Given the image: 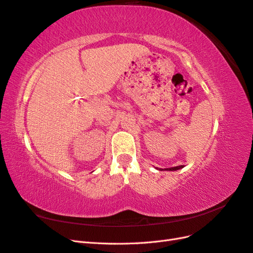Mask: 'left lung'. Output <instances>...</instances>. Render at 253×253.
I'll list each match as a JSON object with an SVG mask.
<instances>
[{"instance_id": "1", "label": "left lung", "mask_w": 253, "mask_h": 253, "mask_svg": "<svg viewBox=\"0 0 253 253\" xmlns=\"http://www.w3.org/2000/svg\"><path fill=\"white\" fill-rule=\"evenodd\" d=\"M181 168H183V166H177V167H173V168H168V169H165L167 171H176V170H179L181 169ZM158 169V168H157ZM160 170V169H159ZM163 170V169H162Z\"/></svg>"}]
</instances>
